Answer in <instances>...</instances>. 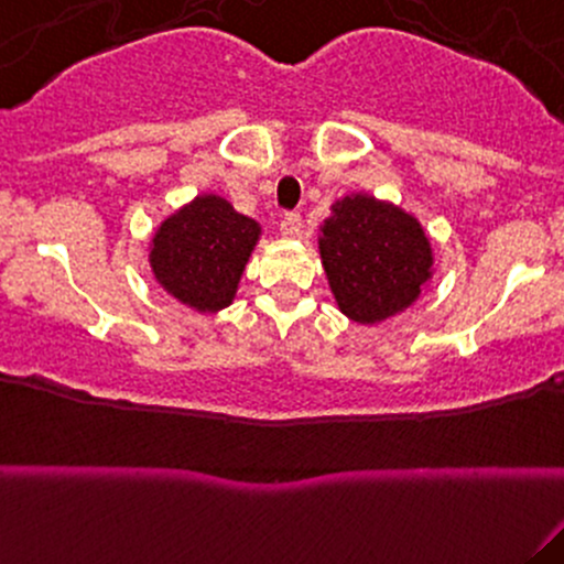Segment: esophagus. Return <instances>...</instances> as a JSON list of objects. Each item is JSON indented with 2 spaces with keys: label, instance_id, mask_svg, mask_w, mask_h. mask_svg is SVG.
<instances>
[{
  "label": "esophagus",
  "instance_id": "obj_1",
  "mask_svg": "<svg viewBox=\"0 0 564 564\" xmlns=\"http://www.w3.org/2000/svg\"><path fill=\"white\" fill-rule=\"evenodd\" d=\"M300 230H302L300 212H286V215L281 217V232H283V236L296 238V236H300Z\"/></svg>",
  "mask_w": 564,
  "mask_h": 564
}]
</instances>
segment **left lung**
<instances>
[{"instance_id":"obj_1","label":"left lung","mask_w":564,"mask_h":564,"mask_svg":"<svg viewBox=\"0 0 564 564\" xmlns=\"http://www.w3.org/2000/svg\"><path fill=\"white\" fill-rule=\"evenodd\" d=\"M321 260L341 313L377 323L422 294L432 249L422 225L403 209L371 196H347L323 223Z\"/></svg>"}]
</instances>
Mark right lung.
<instances>
[{
	"instance_id": "right-lung-1",
	"label": "right lung",
	"mask_w": 564,
	"mask_h": 564,
	"mask_svg": "<svg viewBox=\"0 0 564 564\" xmlns=\"http://www.w3.org/2000/svg\"><path fill=\"white\" fill-rule=\"evenodd\" d=\"M260 225L219 196H198L161 225L151 264L161 286L198 313L228 307Z\"/></svg>"
}]
</instances>
